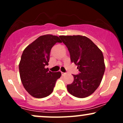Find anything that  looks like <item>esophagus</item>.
Returning <instances> with one entry per match:
<instances>
[{
	"label": "esophagus",
	"mask_w": 123,
	"mask_h": 123,
	"mask_svg": "<svg viewBox=\"0 0 123 123\" xmlns=\"http://www.w3.org/2000/svg\"><path fill=\"white\" fill-rule=\"evenodd\" d=\"M61 74H62V76H65L66 74V73H64V72H61Z\"/></svg>",
	"instance_id": "34e87169"
}]
</instances>
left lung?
<instances>
[{
  "mask_svg": "<svg viewBox=\"0 0 123 123\" xmlns=\"http://www.w3.org/2000/svg\"><path fill=\"white\" fill-rule=\"evenodd\" d=\"M70 53L72 62L80 73L73 74L74 80L67 85L68 91L77 98L92 94L101 84L105 70L102 51L88 37L81 35L60 36Z\"/></svg>",
  "mask_w": 123,
  "mask_h": 123,
  "instance_id": "obj_1",
  "label": "left lung"
}]
</instances>
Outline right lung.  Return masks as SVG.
<instances>
[{
  "label": "right lung",
  "instance_id": "obj_1",
  "mask_svg": "<svg viewBox=\"0 0 123 123\" xmlns=\"http://www.w3.org/2000/svg\"><path fill=\"white\" fill-rule=\"evenodd\" d=\"M59 37L52 35L40 36L25 49L19 63L21 82L32 97L42 98L52 93L60 72H52L45 66L49 65L51 49Z\"/></svg>",
  "mask_w": 123,
  "mask_h": 123
}]
</instances>
